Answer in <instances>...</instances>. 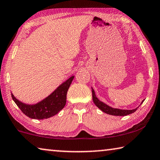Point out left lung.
<instances>
[{
    "instance_id": "obj_1",
    "label": "left lung",
    "mask_w": 160,
    "mask_h": 160,
    "mask_svg": "<svg viewBox=\"0 0 160 160\" xmlns=\"http://www.w3.org/2000/svg\"><path fill=\"white\" fill-rule=\"evenodd\" d=\"M92 99H93V102L95 104L97 107L98 108L99 110L102 111V112L107 113L108 115H115V116H125V115L131 114V113L135 112V111L138 109V108L143 103V102L144 101V99H143V100H142V102H141L140 105L138 106V107H137L135 109H133V110H122V109L112 108L111 106L107 105V104L103 102H102L101 100H99V99L97 98V97L96 96L95 92H94V90L92 87Z\"/></svg>"
}]
</instances>
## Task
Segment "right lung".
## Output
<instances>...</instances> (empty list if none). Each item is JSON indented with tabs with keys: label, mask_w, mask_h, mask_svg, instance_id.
<instances>
[{
	"label": "right lung",
	"mask_w": 160,
	"mask_h": 160,
	"mask_svg": "<svg viewBox=\"0 0 160 160\" xmlns=\"http://www.w3.org/2000/svg\"><path fill=\"white\" fill-rule=\"evenodd\" d=\"M74 78L71 76L60 84L50 95L33 105L22 102L11 93L13 100L22 112L30 118L43 120L54 116L63 109L66 103V94L68 88Z\"/></svg>",
	"instance_id": "add662e5"
}]
</instances>
